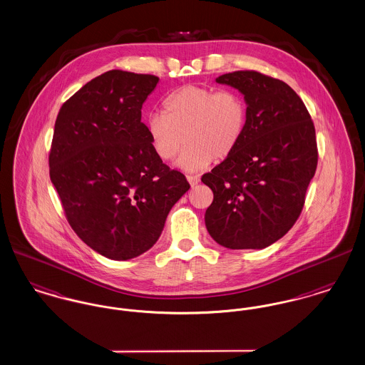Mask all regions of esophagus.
<instances>
[{"label": "esophagus", "instance_id": "1", "mask_svg": "<svg viewBox=\"0 0 365 365\" xmlns=\"http://www.w3.org/2000/svg\"><path fill=\"white\" fill-rule=\"evenodd\" d=\"M186 178H187V180H189L191 187H194V186H195V185H198V182H200V176H197V175H187Z\"/></svg>", "mask_w": 365, "mask_h": 365}]
</instances>
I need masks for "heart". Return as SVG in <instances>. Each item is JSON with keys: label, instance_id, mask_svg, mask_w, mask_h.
<instances>
[{"label": "heart", "instance_id": "b5f03b06", "mask_svg": "<svg viewBox=\"0 0 365 365\" xmlns=\"http://www.w3.org/2000/svg\"><path fill=\"white\" fill-rule=\"evenodd\" d=\"M247 106L231 88L179 87L163 103V112L149 116L148 133L157 156L170 161L187 143L178 165L186 171L204 170L231 156L242 140Z\"/></svg>", "mask_w": 365, "mask_h": 365}]
</instances>
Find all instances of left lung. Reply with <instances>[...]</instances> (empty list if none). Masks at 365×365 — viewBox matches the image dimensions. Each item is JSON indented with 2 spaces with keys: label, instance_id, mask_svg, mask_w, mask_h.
<instances>
[{
  "label": "left lung",
  "instance_id": "1",
  "mask_svg": "<svg viewBox=\"0 0 365 365\" xmlns=\"http://www.w3.org/2000/svg\"><path fill=\"white\" fill-rule=\"evenodd\" d=\"M216 82L242 93L247 122L237 150L201 178L213 191L205 226L228 249H264L304 208L317 167L314 125L294 90L272 76L235 71Z\"/></svg>",
  "mask_w": 365,
  "mask_h": 365
}]
</instances>
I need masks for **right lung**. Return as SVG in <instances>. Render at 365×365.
Here are the masks:
<instances>
[{
	"label": "right lung",
	"mask_w": 365,
	"mask_h": 365,
	"mask_svg": "<svg viewBox=\"0 0 365 365\" xmlns=\"http://www.w3.org/2000/svg\"><path fill=\"white\" fill-rule=\"evenodd\" d=\"M158 78L112 70L91 79L57 115L49 175L76 235L110 260L157 242L186 176L157 156L142 104Z\"/></svg>",
	"instance_id": "1"
}]
</instances>
